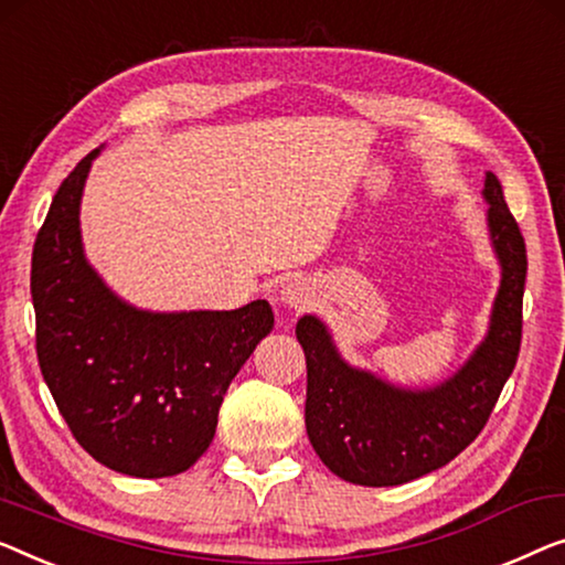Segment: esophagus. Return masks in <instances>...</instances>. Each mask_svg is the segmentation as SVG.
Here are the masks:
<instances>
[{"label": "esophagus", "mask_w": 565, "mask_h": 565, "mask_svg": "<svg viewBox=\"0 0 565 565\" xmlns=\"http://www.w3.org/2000/svg\"><path fill=\"white\" fill-rule=\"evenodd\" d=\"M316 298V290L313 285H310L308 280H302V277H296V280H288L282 285L280 290V302L285 308L296 310V313H300V310H306L310 302H313Z\"/></svg>", "instance_id": "esophagus-1"}]
</instances>
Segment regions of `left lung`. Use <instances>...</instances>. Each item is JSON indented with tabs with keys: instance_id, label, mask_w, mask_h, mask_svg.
<instances>
[{
	"instance_id": "obj_1",
	"label": "left lung",
	"mask_w": 565,
	"mask_h": 565,
	"mask_svg": "<svg viewBox=\"0 0 565 565\" xmlns=\"http://www.w3.org/2000/svg\"><path fill=\"white\" fill-rule=\"evenodd\" d=\"M489 239L502 267L489 331L459 372L428 390H405L347 364L321 318L302 316L296 337L306 354V430L316 454L343 481L397 487L456 459L484 428L518 364L527 252L487 173Z\"/></svg>"
}]
</instances>
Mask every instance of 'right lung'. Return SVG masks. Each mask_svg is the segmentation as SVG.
Wrapping results in <instances>:
<instances>
[{"label":"right lung","mask_w":565,"mask_h":565,"mask_svg":"<svg viewBox=\"0 0 565 565\" xmlns=\"http://www.w3.org/2000/svg\"><path fill=\"white\" fill-rule=\"evenodd\" d=\"M96 154L61 183L32 249L40 372L88 456L127 477H175L211 446L228 384L275 316L267 300L152 313L114 296L81 244V193Z\"/></svg>","instance_id":"add662e5"}]
</instances>
